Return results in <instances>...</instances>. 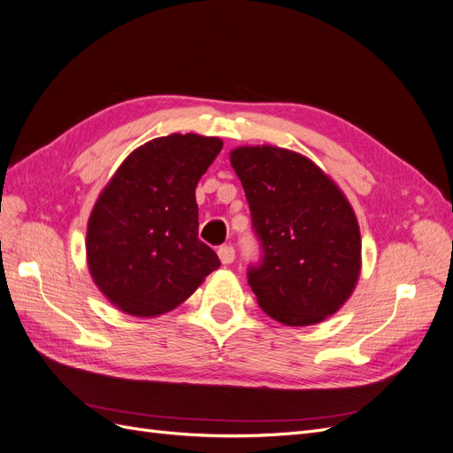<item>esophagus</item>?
Segmentation results:
<instances>
[{
    "mask_svg": "<svg viewBox=\"0 0 453 453\" xmlns=\"http://www.w3.org/2000/svg\"><path fill=\"white\" fill-rule=\"evenodd\" d=\"M217 253H219V258H221L223 265H230L236 257V250L232 248V245H221Z\"/></svg>",
    "mask_w": 453,
    "mask_h": 453,
    "instance_id": "esophagus-1",
    "label": "esophagus"
}]
</instances>
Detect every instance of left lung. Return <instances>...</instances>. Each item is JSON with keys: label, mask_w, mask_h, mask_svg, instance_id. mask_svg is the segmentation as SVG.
<instances>
[{"label": "left lung", "mask_w": 453, "mask_h": 453, "mask_svg": "<svg viewBox=\"0 0 453 453\" xmlns=\"http://www.w3.org/2000/svg\"><path fill=\"white\" fill-rule=\"evenodd\" d=\"M260 243L248 283L270 318L321 323L349 298L361 270V232L346 196L306 157L280 147L230 153Z\"/></svg>", "instance_id": "8db88e82"}]
</instances>
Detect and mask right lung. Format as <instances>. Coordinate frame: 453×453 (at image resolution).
Returning a JSON list of instances; mask_svg holds the SVG:
<instances>
[{
	"instance_id": "add662e5",
	"label": "right lung",
	"mask_w": 453,
	"mask_h": 453,
	"mask_svg": "<svg viewBox=\"0 0 453 453\" xmlns=\"http://www.w3.org/2000/svg\"><path fill=\"white\" fill-rule=\"evenodd\" d=\"M223 142L172 134L135 149L96 202L87 232L88 268L111 303L138 318L180 306L217 253L198 238L196 185Z\"/></svg>"
}]
</instances>
